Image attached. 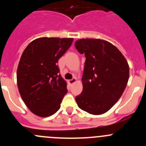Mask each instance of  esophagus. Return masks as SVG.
I'll list each match as a JSON object with an SVG mask.
<instances>
[{"mask_svg": "<svg viewBox=\"0 0 146 146\" xmlns=\"http://www.w3.org/2000/svg\"><path fill=\"white\" fill-rule=\"evenodd\" d=\"M76 81H77V80H76V78H73V79H71V80H68V83L69 84H70V85H72V84H73V83H75V82H76Z\"/></svg>", "mask_w": 146, "mask_h": 146, "instance_id": "1", "label": "esophagus"}]
</instances>
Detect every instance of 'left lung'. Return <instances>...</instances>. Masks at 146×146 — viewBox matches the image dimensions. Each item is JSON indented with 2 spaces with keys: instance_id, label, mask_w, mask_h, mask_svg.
<instances>
[{
  "instance_id": "1",
  "label": "left lung",
  "mask_w": 146,
  "mask_h": 146,
  "mask_svg": "<svg viewBox=\"0 0 146 146\" xmlns=\"http://www.w3.org/2000/svg\"><path fill=\"white\" fill-rule=\"evenodd\" d=\"M75 46L86 58L82 92L76 96L79 108L94 115L107 112L123 94L129 78V66L112 44L99 39H81Z\"/></svg>"
}]
</instances>
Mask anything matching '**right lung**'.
I'll use <instances>...</instances> for the list:
<instances>
[{"mask_svg": "<svg viewBox=\"0 0 146 146\" xmlns=\"http://www.w3.org/2000/svg\"><path fill=\"white\" fill-rule=\"evenodd\" d=\"M73 41V38H38L22 54L17 70V87L25 104L39 117L55 114L67 93V84L57 64Z\"/></svg>", "mask_w": 146, "mask_h": 146, "instance_id": "obj_1", "label": "right lung"}]
</instances>
